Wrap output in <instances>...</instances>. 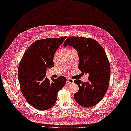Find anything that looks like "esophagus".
Masks as SVG:
<instances>
[{
    "instance_id": "1",
    "label": "esophagus",
    "mask_w": 131,
    "mask_h": 131,
    "mask_svg": "<svg viewBox=\"0 0 131 131\" xmlns=\"http://www.w3.org/2000/svg\"><path fill=\"white\" fill-rule=\"evenodd\" d=\"M74 82V80L71 79H70V78H68L67 79V84L68 85V84H71V83H73Z\"/></svg>"
}]
</instances>
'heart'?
<instances>
[{"instance_id":"b5f03b06","label":"heart","mask_w":131,"mask_h":131,"mask_svg":"<svg viewBox=\"0 0 131 131\" xmlns=\"http://www.w3.org/2000/svg\"><path fill=\"white\" fill-rule=\"evenodd\" d=\"M69 50H75L74 49H69Z\"/></svg>"}]
</instances>
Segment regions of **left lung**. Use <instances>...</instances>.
Masks as SVG:
<instances>
[{"mask_svg": "<svg viewBox=\"0 0 131 131\" xmlns=\"http://www.w3.org/2000/svg\"><path fill=\"white\" fill-rule=\"evenodd\" d=\"M64 47L74 48L79 57V69L89 74V81L75 80L79 91L74 94L75 101L84 107H92L103 98L108 87L110 66L103 47L96 40L90 38L70 37L63 43Z\"/></svg>", "mask_w": 131, "mask_h": 131, "instance_id": "obj_1", "label": "left lung"}]
</instances>
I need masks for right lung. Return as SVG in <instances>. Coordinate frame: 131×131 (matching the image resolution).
Here are the masks:
<instances>
[{
	"label": "right lung",
	"instance_id": "1",
	"mask_svg": "<svg viewBox=\"0 0 131 131\" xmlns=\"http://www.w3.org/2000/svg\"><path fill=\"white\" fill-rule=\"evenodd\" d=\"M67 37L37 40L27 49L19 63L18 77L21 92L27 101L35 108L46 110L56 102L58 92L67 79L46 77L47 68L54 67L53 57Z\"/></svg>",
	"mask_w": 131,
	"mask_h": 131
}]
</instances>
